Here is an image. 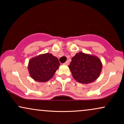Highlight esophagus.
<instances>
[{
	"instance_id": "esophagus-1",
	"label": "esophagus",
	"mask_w": 124,
	"mask_h": 124,
	"mask_svg": "<svg viewBox=\"0 0 124 124\" xmlns=\"http://www.w3.org/2000/svg\"><path fill=\"white\" fill-rule=\"evenodd\" d=\"M65 65H68L69 64V62H68V61H66V62H65Z\"/></svg>"
}]
</instances>
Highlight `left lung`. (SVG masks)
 Masks as SVG:
<instances>
[{"label":"left lung","mask_w":124,"mask_h":124,"mask_svg":"<svg viewBox=\"0 0 124 124\" xmlns=\"http://www.w3.org/2000/svg\"><path fill=\"white\" fill-rule=\"evenodd\" d=\"M69 68L75 80L79 83L87 84L99 78L102 63L96 56L79 52L72 58Z\"/></svg>","instance_id":"1"}]
</instances>
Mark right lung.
Returning a JSON list of instances; mask_svg holds the SVG:
<instances>
[{
    "label": "right lung",
    "instance_id": "obj_1",
    "mask_svg": "<svg viewBox=\"0 0 124 124\" xmlns=\"http://www.w3.org/2000/svg\"><path fill=\"white\" fill-rule=\"evenodd\" d=\"M59 65L57 58L46 53L31 58L28 63V70L35 80L45 82L53 77Z\"/></svg>",
    "mask_w": 124,
    "mask_h": 124
}]
</instances>
